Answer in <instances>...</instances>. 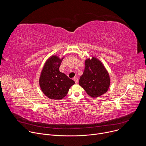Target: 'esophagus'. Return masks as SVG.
Masks as SVG:
<instances>
[{
	"instance_id": "obj_1",
	"label": "esophagus",
	"mask_w": 146,
	"mask_h": 146,
	"mask_svg": "<svg viewBox=\"0 0 146 146\" xmlns=\"http://www.w3.org/2000/svg\"><path fill=\"white\" fill-rule=\"evenodd\" d=\"M73 80H74V81H75L76 83H78V78H77V77H74V78H73Z\"/></svg>"
}]
</instances>
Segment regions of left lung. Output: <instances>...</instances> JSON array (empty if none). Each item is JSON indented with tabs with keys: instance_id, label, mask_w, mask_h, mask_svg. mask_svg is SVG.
<instances>
[{
	"instance_id": "1",
	"label": "left lung",
	"mask_w": 146,
	"mask_h": 146,
	"mask_svg": "<svg viewBox=\"0 0 146 146\" xmlns=\"http://www.w3.org/2000/svg\"><path fill=\"white\" fill-rule=\"evenodd\" d=\"M86 67L79 80V85L92 98H96L106 93L110 86L109 73L102 62L96 58L87 59Z\"/></svg>"
}]
</instances>
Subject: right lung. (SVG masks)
I'll return each mask as SVG.
<instances>
[{"mask_svg": "<svg viewBox=\"0 0 146 146\" xmlns=\"http://www.w3.org/2000/svg\"><path fill=\"white\" fill-rule=\"evenodd\" d=\"M57 56H51L45 63L39 79V84L44 95L51 99L59 100L68 94L74 81L59 70L62 61Z\"/></svg>", "mask_w": 146, "mask_h": 146, "instance_id": "right-lung-1", "label": "right lung"}]
</instances>
